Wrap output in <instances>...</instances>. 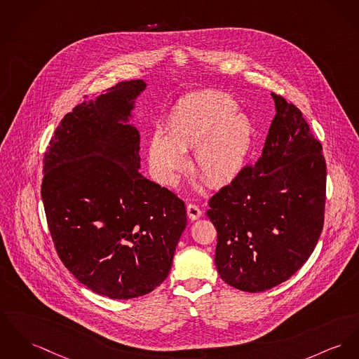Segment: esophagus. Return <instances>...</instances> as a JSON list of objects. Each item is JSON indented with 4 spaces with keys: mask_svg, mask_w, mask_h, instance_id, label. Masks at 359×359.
<instances>
[{
    "mask_svg": "<svg viewBox=\"0 0 359 359\" xmlns=\"http://www.w3.org/2000/svg\"><path fill=\"white\" fill-rule=\"evenodd\" d=\"M187 214L189 216V219L196 220V219H198L200 216L203 215V211H201V208H198V205H196V204H188V207H187Z\"/></svg>",
    "mask_w": 359,
    "mask_h": 359,
    "instance_id": "1",
    "label": "esophagus"
}]
</instances>
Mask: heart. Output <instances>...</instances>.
<instances>
[{
    "instance_id": "b5f03b06",
    "label": "heart",
    "mask_w": 359,
    "mask_h": 359,
    "mask_svg": "<svg viewBox=\"0 0 359 359\" xmlns=\"http://www.w3.org/2000/svg\"><path fill=\"white\" fill-rule=\"evenodd\" d=\"M166 137L154 133L147 155L155 178L174 185L185 166L184 151L210 185L234 181L245 166L253 137L250 120L237 111L236 100L217 91H201L180 99L165 122Z\"/></svg>"
}]
</instances>
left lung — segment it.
Returning a JSON list of instances; mask_svg holds the SVG:
<instances>
[{
	"label": "left lung",
	"mask_w": 359,
	"mask_h": 359,
	"mask_svg": "<svg viewBox=\"0 0 359 359\" xmlns=\"http://www.w3.org/2000/svg\"><path fill=\"white\" fill-rule=\"evenodd\" d=\"M276 116L252 166L215 193L220 278L248 292L283 283L311 257L324 226L327 165L301 110L272 93Z\"/></svg>",
	"instance_id": "left-lung-1"
}]
</instances>
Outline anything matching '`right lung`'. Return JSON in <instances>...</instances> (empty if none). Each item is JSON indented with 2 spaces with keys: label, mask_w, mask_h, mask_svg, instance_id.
<instances>
[{
  "label": "right lung",
  "mask_w": 359,
  "mask_h": 359,
  "mask_svg": "<svg viewBox=\"0 0 359 359\" xmlns=\"http://www.w3.org/2000/svg\"><path fill=\"white\" fill-rule=\"evenodd\" d=\"M144 88L143 80L121 81L76 106L43 158L41 194L58 257L113 299L159 286L187 227L185 203L137 171L140 135L126 122Z\"/></svg>",
  "instance_id": "right-lung-1"
}]
</instances>
